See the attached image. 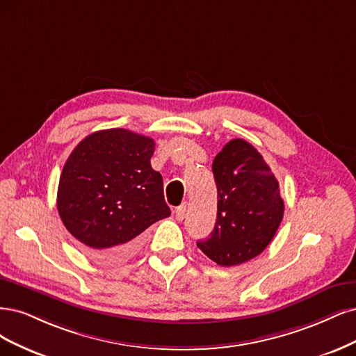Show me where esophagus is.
Segmentation results:
<instances>
[{"label":"esophagus","instance_id":"esophagus-1","mask_svg":"<svg viewBox=\"0 0 356 356\" xmlns=\"http://www.w3.org/2000/svg\"><path fill=\"white\" fill-rule=\"evenodd\" d=\"M186 202L185 204H181V205H179V207H176V210H175V214H176V219L177 220H183L185 219V214H186Z\"/></svg>","mask_w":356,"mask_h":356}]
</instances>
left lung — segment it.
<instances>
[{"mask_svg":"<svg viewBox=\"0 0 356 356\" xmlns=\"http://www.w3.org/2000/svg\"><path fill=\"white\" fill-rule=\"evenodd\" d=\"M217 219L211 235L197 245L220 266L259 256L284 216L280 183L257 149L243 139L223 146L213 161Z\"/></svg>","mask_w":356,"mask_h":356,"instance_id":"obj_1","label":"left lung"}]
</instances>
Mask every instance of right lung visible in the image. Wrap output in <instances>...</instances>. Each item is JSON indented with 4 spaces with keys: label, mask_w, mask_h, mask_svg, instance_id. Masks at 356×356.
I'll list each match as a JSON object with an SVG mask.
<instances>
[{
    "label": "right lung",
    "mask_w": 356,
    "mask_h": 356,
    "mask_svg": "<svg viewBox=\"0 0 356 356\" xmlns=\"http://www.w3.org/2000/svg\"><path fill=\"white\" fill-rule=\"evenodd\" d=\"M155 142L125 129L87 136L66 159L57 210L67 231L102 261L130 257L142 232L171 214L163 176L151 167Z\"/></svg>",
    "instance_id": "right-lung-1"
}]
</instances>
